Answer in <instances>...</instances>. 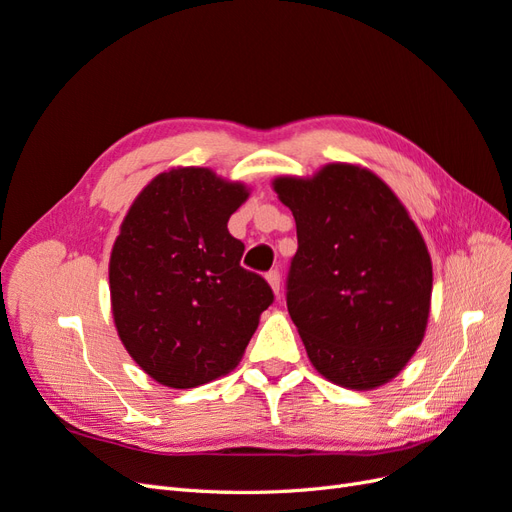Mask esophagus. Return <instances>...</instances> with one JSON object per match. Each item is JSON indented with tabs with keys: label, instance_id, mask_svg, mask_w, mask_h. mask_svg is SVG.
<instances>
[{
	"label": "esophagus",
	"instance_id": "34e87169",
	"mask_svg": "<svg viewBox=\"0 0 512 512\" xmlns=\"http://www.w3.org/2000/svg\"><path fill=\"white\" fill-rule=\"evenodd\" d=\"M267 282H269V286L273 288L275 297H280V271H277V269L269 271V273H267Z\"/></svg>",
	"mask_w": 512,
	"mask_h": 512
}]
</instances>
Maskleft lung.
<instances>
[{"instance_id": "8db88e82", "label": "left lung", "mask_w": 512, "mask_h": 512, "mask_svg": "<svg viewBox=\"0 0 512 512\" xmlns=\"http://www.w3.org/2000/svg\"><path fill=\"white\" fill-rule=\"evenodd\" d=\"M297 222L286 303L312 365L344 389L391 382L421 346L433 271L421 230L371 170L335 162L277 177Z\"/></svg>"}]
</instances>
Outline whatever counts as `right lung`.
Listing matches in <instances>:
<instances>
[{"instance_id":"obj_1","label":"right lung","mask_w":512,"mask_h":512,"mask_svg":"<svg viewBox=\"0 0 512 512\" xmlns=\"http://www.w3.org/2000/svg\"><path fill=\"white\" fill-rule=\"evenodd\" d=\"M247 196L209 168H173L145 185L121 222L108 262L115 327L138 367L170 389L235 369L273 303L228 232Z\"/></svg>"}]
</instances>
